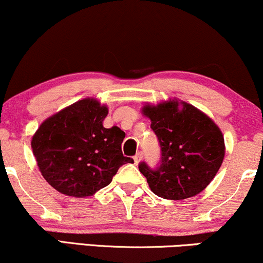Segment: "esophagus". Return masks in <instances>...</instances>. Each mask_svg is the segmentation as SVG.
<instances>
[{"label": "esophagus", "mask_w": 263, "mask_h": 263, "mask_svg": "<svg viewBox=\"0 0 263 263\" xmlns=\"http://www.w3.org/2000/svg\"><path fill=\"white\" fill-rule=\"evenodd\" d=\"M141 159H143V153H138L137 155L134 156V163H135V165H138V163L141 161Z\"/></svg>", "instance_id": "1"}]
</instances>
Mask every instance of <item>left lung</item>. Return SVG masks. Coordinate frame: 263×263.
I'll return each instance as SVG.
<instances>
[{"label":"left lung","instance_id":"left-lung-1","mask_svg":"<svg viewBox=\"0 0 263 263\" xmlns=\"http://www.w3.org/2000/svg\"><path fill=\"white\" fill-rule=\"evenodd\" d=\"M141 113L151 120L161 146L159 168L151 170L145 162L139 165L151 192L165 199L182 200L205 190L225 156L220 128L204 112L177 98L145 103Z\"/></svg>","mask_w":263,"mask_h":263}]
</instances>
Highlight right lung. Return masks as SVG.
Wrapping results in <instances>:
<instances>
[{
	"mask_svg": "<svg viewBox=\"0 0 263 263\" xmlns=\"http://www.w3.org/2000/svg\"><path fill=\"white\" fill-rule=\"evenodd\" d=\"M108 107L87 97L46 118L32 137V150L45 181L58 192L76 198L93 196L112 182L124 163L125 133L107 129Z\"/></svg>",
	"mask_w": 263,
	"mask_h": 263,
	"instance_id": "1",
	"label": "right lung"
}]
</instances>
